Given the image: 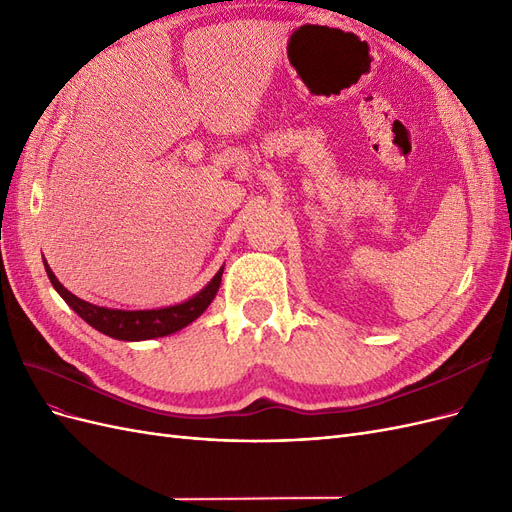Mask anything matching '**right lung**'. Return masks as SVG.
I'll list each match as a JSON object with an SVG mask.
<instances>
[{"label":"right lung","mask_w":512,"mask_h":512,"mask_svg":"<svg viewBox=\"0 0 512 512\" xmlns=\"http://www.w3.org/2000/svg\"><path fill=\"white\" fill-rule=\"evenodd\" d=\"M44 269H46V275H49L53 288L59 292V297L64 299L74 312L89 324V327H94L96 331L113 339H121V342H145V339L166 337L170 333L181 331L183 327H188L190 322H194L211 305L215 294H218V288L222 284V273H224V267H222L203 290L196 292L188 301L177 303V305H166L158 309H113V307H100L94 303H87L76 297V294H72L68 288L59 284V280L46 260H44Z\"/></svg>","instance_id":"1"}]
</instances>
